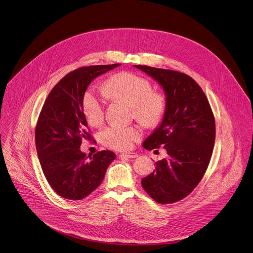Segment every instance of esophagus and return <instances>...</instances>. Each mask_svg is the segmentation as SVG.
Wrapping results in <instances>:
<instances>
[{"label": "esophagus", "mask_w": 253, "mask_h": 253, "mask_svg": "<svg viewBox=\"0 0 253 253\" xmlns=\"http://www.w3.org/2000/svg\"><path fill=\"white\" fill-rule=\"evenodd\" d=\"M121 156H125L127 158H136V157H138V154L135 152H125V153H122Z\"/></svg>", "instance_id": "34e87169"}]
</instances>
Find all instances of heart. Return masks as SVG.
Instances as JSON below:
<instances>
[{
	"label": "heart",
	"instance_id": "obj_1",
	"mask_svg": "<svg viewBox=\"0 0 253 253\" xmlns=\"http://www.w3.org/2000/svg\"><path fill=\"white\" fill-rule=\"evenodd\" d=\"M151 83L136 74L122 72L112 76L105 83V91L111 98L132 106L134 117L142 125L155 128L165 119L168 100L165 94L151 90ZM83 110L86 121L99 126L104 119V100L88 89L83 99ZM141 131L134 126L111 125L101 132V140L111 148L126 150L141 138Z\"/></svg>",
	"mask_w": 253,
	"mask_h": 253
}]
</instances>
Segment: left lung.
I'll return each mask as SVG.
<instances>
[{
	"instance_id": "left-lung-1",
	"label": "left lung",
	"mask_w": 253,
	"mask_h": 253,
	"mask_svg": "<svg viewBox=\"0 0 253 253\" xmlns=\"http://www.w3.org/2000/svg\"><path fill=\"white\" fill-rule=\"evenodd\" d=\"M163 85L168 109L160 126L144 141L147 150L164 145L167 157L141 180L144 191L159 204L188 197L203 178L213 153L216 125L205 93L190 76L147 65H135Z\"/></svg>"
}]
</instances>
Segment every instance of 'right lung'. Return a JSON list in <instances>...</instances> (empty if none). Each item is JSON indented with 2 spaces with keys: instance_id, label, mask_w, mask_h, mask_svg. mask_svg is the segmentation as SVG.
<instances>
[{
  "instance_id": "1",
  "label": "right lung",
  "mask_w": 253,
  "mask_h": 253,
  "mask_svg": "<svg viewBox=\"0 0 253 253\" xmlns=\"http://www.w3.org/2000/svg\"><path fill=\"white\" fill-rule=\"evenodd\" d=\"M119 63L83 66L68 73L51 89L40 111L35 143L43 173L60 197L82 200L102 182L116 154L109 150L85 155L82 141L91 140L83 111L87 85Z\"/></svg>"
}]
</instances>
